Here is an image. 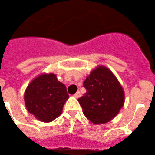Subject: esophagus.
Instances as JSON below:
<instances>
[{"mask_svg":"<svg viewBox=\"0 0 155 155\" xmlns=\"http://www.w3.org/2000/svg\"><path fill=\"white\" fill-rule=\"evenodd\" d=\"M73 96L75 97L76 98H79V97H81V94H80V92H79V91H77L76 94H74Z\"/></svg>","mask_w":155,"mask_h":155,"instance_id":"34e87169","label":"esophagus"}]
</instances>
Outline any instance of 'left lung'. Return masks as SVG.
<instances>
[{
  "label": "left lung",
  "mask_w": 155,
  "mask_h": 155,
  "mask_svg": "<svg viewBox=\"0 0 155 155\" xmlns=\"http://www.w3.org/2000/svg\"><path fill=\"white\" fill-rule=\"evenodd\" d=\"M87 90L78 99L83 112L94 124L109 122L124 104V91L115 75L107 68L98 66L83 82Z\"/></svg>",
  "instance_id": "8db88e82"
}]
</instances>
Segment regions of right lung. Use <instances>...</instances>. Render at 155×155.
<instances>
[{
	"label": "right lung",
	"instance_id": "add662e5",
	"mask_svg": "<svg viewBox=\"0 0 155 155\" xmlns=\"http://www.w3.org/2000/svg\"><path fill=\"white\" fill-rule=\"evenodd\" d=\"M69 97L66 87L54 74H43L31 82L24 94L25 107L38 120L52 122L62 112Z\"/></svg>",
	"mask_w": 155,
	"mask_h": 155
}]
</instances>
